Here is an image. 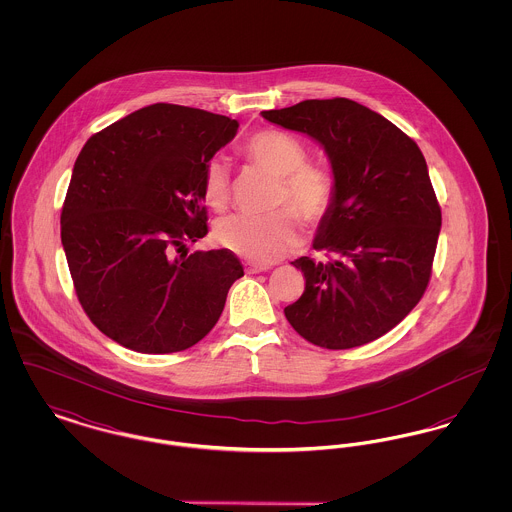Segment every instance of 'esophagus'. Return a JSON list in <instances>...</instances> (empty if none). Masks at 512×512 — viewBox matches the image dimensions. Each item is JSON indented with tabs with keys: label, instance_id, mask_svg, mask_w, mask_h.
<instances>
[{
	"label": "esophagus",
	"instance_id": "esophagus-1",
	"mask_svg": "<svg viewBox=\"0 0 512 512\" xmlns=\"http://www.w3.org/2000/svg\"><path fill=\"white\" fill-rule=\"evenodd\" d=\"M268 265H257V263H247L245 265V272L247 274H259V272H267Z\"/></svg>",
	"mask_w": 512,
	"mask_h": 512
}]
</instances>
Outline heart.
I'll use <instances>...</instances> for the list:
<instances>
[{
    "label": "heart",
    "mask_w": 512,
    "mask_h": 512,
    "mask_svg": "<svg viewBox=\"0 0 512 512\" xmlns=\"http://www.w3.org/2000/svg\"><path fill=\"white\" fill-rule=\"evenodd\" d=\"M245 157L263 171L278 178L272 207H280L263 217L232 215L219 220L215 240L224 249L253 263H274L288 255L299 240V219L315 226L332 209L336 186L332 174L317 163H307L305 147L292 134L265 128L255 132L244 147ZM203 201L222 211L230 199L228 169L220 157H213L203 171Z\"/></svg>",
    "instance_id": "obj_1"
}]
</instances>
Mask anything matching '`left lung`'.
I'll return each instance as SVG.
<instances>
[{"instance_id":"obj_1","label":"left lung","mask_w":512,"mask_h":512,"mask_svg":"<svg viewBox=\"0 0 512 512\" xmlns=\"http://www.w3.org/2000/svg\"><path fill=\"white\" fill-rule=\"evenodd\" d=\"M324 147L336 195L313 247L299 257L305 292L284 309L293 330L326 349L378 340L428 288L441 209L422 151L382 115L351 99H305L261 113Z\"/></svg>"}]
</instances>
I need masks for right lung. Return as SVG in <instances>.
Wrapping results in <instances>:
<instances>
[{"instance_id": "right-lung-1", "label": "right lung", "mask_w": 512, "mask_h": 512, "mask_svg": "<svg viewBox=\"0 0 512 512\" xmlns=\"http://www.w3.org/2000/svg\"><path fill=\"white\" fill-rule=\"evenodd\" d=\"M238 126L203 109L153 103L82 147L61 242L84 313L122 347L149 355L192 347L244 276L228 249H186L207 234L205 165Z\"/></svg>"}]
</instances>
